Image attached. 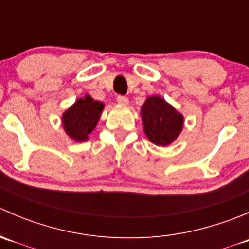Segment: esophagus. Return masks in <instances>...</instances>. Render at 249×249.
<instances>
[{
  "label": "esophagus",
  "mask_w": 249,
  "mask_h": 249,
  "mask_svg": "<svg viewBox=\"0 0 249 249\" xmlns=\"http://www.w3.org/2000/svg\"><path fill=\"white\" fill-rule=\"evenodd\" d=\"M117 102L120 105H127L129 104V99H127L126 96H122V95H119V96L117 97Z\"/></svg>",
  "instance_id": "esophagus-1"
}]
</instances>
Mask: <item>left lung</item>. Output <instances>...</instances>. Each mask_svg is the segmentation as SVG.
<instances>
[{
	"label": "left lung",
	"instance_id": "1",
	"mask_svg": "<svg viewBox=\"0 0 249 249\" xmlns=\"http://www.w3.org/2000/svg\"><path fill=\"white\" fill-rule=\"evenodd\" d=\"M144 134L157 145H169L183 127V115L159 96H150L141 108Z\"/></svg>",
	"mask_w": 249,
	"mask_h": 249
}]
</instances>
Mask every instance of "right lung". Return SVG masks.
<instances>
[{"instance_id": "add662e5", "label": "right lung", "mask_w": 249, "mask_h": 249, "mask_svg": "<svg viewBox=\"0 0 249 249\" xmlns=\"http://www.w3.org/2000/svg\"><path fill=\"white\" fill-rule=\"evenodd\" d=\"M104 107L102 102L95 101L89 95L77 100L76 104L62 114V125L66 134L77 142L87 141L96 127Z\"/></svg>"}]
</instances>
